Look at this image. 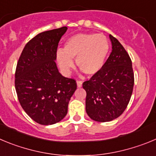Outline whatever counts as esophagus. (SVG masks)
<instances>
[{"mask_svg": "<svg viewBox=\"0 0 156 156\" xmlns=\"http://www.w3.org/2000/svg\"><path fill=\"white\" fill-rule=\"evenodd\" d=\"M76 84H77V87H82V84H83V82L81 80H77L76 81Z\"/></svg>", "mask_w": 156, "mask_h": 156, "instance_id": "obj_1", "label": "esophagus"}]
</instances>
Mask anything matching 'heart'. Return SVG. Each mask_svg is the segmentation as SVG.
<instances>
[{
    "mask_svg": "<svg viewBox=\"0 0 156 156\" xmlns=\"http://www.w3.org/2000/svg\"><path fill=\"white\" fill-rule=\"evenodd\" d=\"M110 49L109 42L102 34L78 33L69 37L62 50L56 52V59L62 73L68 74L76 59L77 66L88 76L99 73Z\"/></svg>",
    "mask_w": 156,
    "mask_h": 156,
    "instance_id": "b5f03b06",
    "label": "heart"
}]
</instances>
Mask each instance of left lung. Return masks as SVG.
<instances>
[{
  "mask_svg": "<svg viewBox=\"0 0 156 156\" xmlns=\"http://www.w3.org/2000/svg\"><path fill=\"white\" fill-rule=\"evenodd\" d=\"M109 37L112 52L101 71L83 83L87 92L86 111L98 122L116 119L125 111L135 81L129 55L117 38Z\"/></svg>",
  "mask_w": 156,
  "mask_h": 156,
  "instance_id": "1",
  "label": "left lung"
}]
</instances>
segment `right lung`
<instances>
[{
    "label": "right lung",
    "instance_id": "obj_1",
    "mask_svg": "<svg viewBox=\"0 0 156 156\" xmlns=\"http://www.w3.org/2000/svg\"><path fill=\"white\" fill-rule=\"evenodd\" d=\"M67 27L39 33L25 45L17 64L15 90L21 106L40 125H50L63 119L76 90L73 79L58 72L56 52Z\"/></svg>",
    "mask_w": 156,
    "mask_h": 156
}]
</instances>
